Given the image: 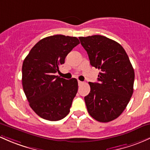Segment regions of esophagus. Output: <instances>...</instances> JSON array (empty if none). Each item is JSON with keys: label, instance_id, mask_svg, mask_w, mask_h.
<instances>
[{"label": "esophagus", "instance_id": "esophagus-1", "mask_svg": "<svg viewBox=\"0 0 150 150\" xmlns=\"http://www.w3.org/2000/svg\"><path fill=\"white\" fill-rule=\"evenodd\" d=\"M78 84H79V86H81V85H82V84H83V82L81 81H78Z\"/></svg>", "mask_w": 150, "mask_h": 150}]
</instances>
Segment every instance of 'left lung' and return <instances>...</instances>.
<instances>
[{
  "label": "left lung",
  "mask_w": 150,
  "mask_h": 150,
  "mask_svg": "<svg viewBox=\"0 0 150 150\" xmlns=\"http://www.w3.org/2000/svg\"><path fill=\"white\" fill-rule=\"evenodd\" d=\"M91 66L100 70L99 83L89 82L91 91L84 97L88 113L101 122L121 115L133 93L134 72L123 47L102 35L80 37Z\"/></svg>",
  "instance_id": "1"
}]
</instances>
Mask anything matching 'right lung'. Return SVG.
Listing matches in <instances>:
<instances>
[{"instance_id":"obj_1","label":"right lung","mask_w":150,"mask_h":150,"mask_svg":"<svg viewBox=\"0 0 150 150\" xmlns=\"http://www.w3.org/2000/svg\"><path fill=\"white\" fill-rule=\"evenodd\" d=\"M79 43L76 37H47L25 57L22 67L23 88L30 106L42 118L57 121L69 112L78 81L75 78H60L56 73L67 54Z\"/></svg>"}]
</instances>
